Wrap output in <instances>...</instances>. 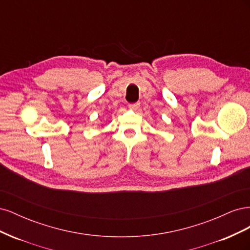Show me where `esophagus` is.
Returning <instances> with one entry per match:
<instances>
[{
	"mask_svg": "<svg viewBox=\"0 0 250 250\" xmlns=\"http://www.w3.org/2000/svg\"><path fill=\"white\" fill-rule=\"evenodd\" d=\"M128 106H129V108L132 109V110H137V109L140 107V103H139V102H137V103H131V104L128 105Z\"/></svg>",
	"mask_w": 250,
	"mask_h": 250,
	"instance_id": "1",
	"label": "esophagus"
}]
</instances>
